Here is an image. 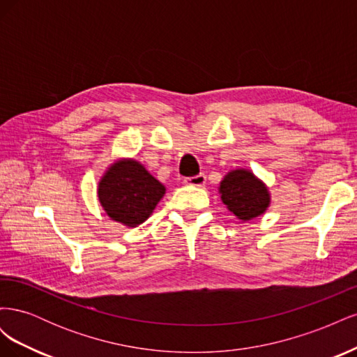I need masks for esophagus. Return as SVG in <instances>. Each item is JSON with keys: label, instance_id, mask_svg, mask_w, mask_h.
<instances>
[{"label": "esophagus", "instance_id": "34e87169", "mask_svg": "<svg viewBox=\"0 0 357 357\" xmlns=\"http://www.w3.org/2000/svg\"><path fill=\"white\" fill-rule=\"evenodd\" d=\"M205 174H198V176H193V177H188L185 178V183L189 186H204L205 185Z\"/></svg>", "mask_w": 357, "mask_h": 357}]
</instances>
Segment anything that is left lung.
I'll list each match as a JSON object with an SVG mask.
<instances>
[{
  "instance_id": "1",
  "label": "left lung",
  "mask_w": 357,
  "mask_h": 357,
  "mask_svg": "<svg viewBox=\"0 0 357 357\" xmlns=\"http://www.w3.org/2000/svg\"><path fill=\"white\" fill-rule=\"evenodd\" d=\"M219 192L223 204L240 220H252L265 213L269 193L264 183L247 169L228 172L220 183Z\"/></svg>"
}]
</instances>
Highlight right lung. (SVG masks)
Here are the masks:
<instances>
[{
    "instance_id": "right-lung-1",
    "label": "right lung",
    "mask_w": 357,
    "mask_h": 357,
    "mask_svg": "<svg viewBox=\"0 0 357 357\" xmlns=\"http://www.w3.org/2000/svg\"><path fill=\"white\" fill-rule=\"evenodd\" d=\"M164 193V185L134 159L116 162L98 185V198L105 213L131 228L147 220Z\"/></svg>"
}]
</instances>
